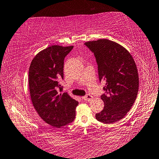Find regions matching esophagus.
Returning a JSON list of instances; mask_svg holds the SVG:
<instances>
[{
    "label": "esophagus",
    "instance_id": "1",
    "mask_svg": "<svg viewBox=\"0 0 159 159\" xmlns=\"http://www.w3.org/2000/svg\"><path fill=\"white\" fill-rule=\"evenodd\" d=\"M82 99H84V101H90V100L92 99V98H93V97H92V95L87 94V95H85V96L82 97Z\"/></svg>",
    "mask_w": 159,
    "mask_h": 159
}]
</instances>
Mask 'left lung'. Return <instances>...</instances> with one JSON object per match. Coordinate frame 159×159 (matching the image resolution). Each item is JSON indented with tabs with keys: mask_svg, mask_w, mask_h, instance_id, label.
I'll use <instances>...</instances> for the list:
<instances>
[{
	"mask_svg": "<svg viewBox=\"0 0 159 159\" xmlns=\"http://www.w3.org/2000/svg\"><path fill=\"white\" fill-rule=\"evenodd\" d=\"M84 45L94 53L98 65L100 82H105L102 94L104 107L96 114L97 120L112 124L130 110L139 91V75L136 63L129 51L107 39L89 41Z\"/></svg>",
	"mask_w": 159,
	"mask_h": 159,
	"instance_id": "1",
	"label": "left lung"
}]
</instances>
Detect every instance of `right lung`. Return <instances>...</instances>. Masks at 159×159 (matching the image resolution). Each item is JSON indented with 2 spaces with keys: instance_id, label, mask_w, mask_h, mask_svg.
<instances>
[{
  "instance_id": "obj_1",
  "label": "right lung",
  "mask_w": 159,
  "mask_h": 159,
  "mask_svg": "<svg viewBox=\"0 0 159 159\" xmlns=\"http://www.w3.org/2000/svg\"><path fill=\"white\" fill-rule=\"evenodd\" d=\"M73 46L51 45L35 56L29 68V89L32 103L43 120L60 128L75 117L78 102L61 93L65 57Z\"/></svg>"
}]
</instances>
